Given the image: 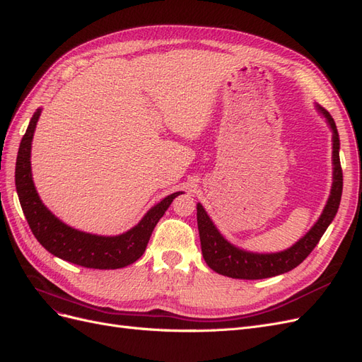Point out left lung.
Masks as SVG:
<instances>
[{"label":"left lung","instance_id":"1","mask_svg":"<svg viewBox=\"0 0 362 362\" xmlns=\"http://www.w3.org/2000/svg\"><path fill=\"white\" fill-rule=\"evenodd\" d=\"M315 108L326 119V124L329 125L332 131V187L320 217L317 218V222L311 226L310 231L291 247L281 252H272V254H259V252H250L229 243L216 228L210 216L206 214L202 204L198 202L196 204V210H198L196 216H198L202 255L208 267L217 272L218 275L234 279H264L287 273L298 267L311 254V250L319 243L327 226L332 223L343 193V172L341 164H339V136L329 112L325 110L319 104H315Z\"/></svg>","mask_w":362,"mask_h":362}]
</instances>
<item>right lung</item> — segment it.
I'll return each instance as SVG.
<instances>
[{"label":"right lung","instance_id":"add662e5","mask_svg":"<svg viewBox=\"0 0 362 362\" xmlns=\"http://www.w3.org/2000/svg\"><path fill=\"white\" fill-rule=\"evenodd\" d=\"M40 113L42 108H37L21 140L15 169L18 198L31 233L49 254L76 266L87 269H120L133 264L144 255L149 237L164 211L182 192L166 196L152 206L136 226L119 235H96L63 223L43 205L33 182L31 141Z\"/></svg>","mask_w":362,"mask_h":362}]
</instances>
